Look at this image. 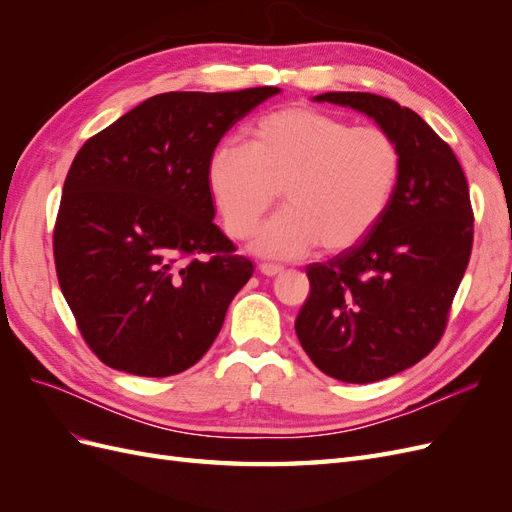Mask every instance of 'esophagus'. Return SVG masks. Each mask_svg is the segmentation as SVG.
<instances>
[{
	"label": "esophagus",
	"mask_w": 512,
	"mask_h": 512,
	"mask_svg": "<svg viewBox=\"0 0 512 512\" xmlns=\"http://www.w3.org/2000/svg\"><path fill=\"white\" fill-rule=\"evenodd\" d=\"M282 271H284V267L271 265V262H262V265H260V273L267 275V277H275V275H280Z\"/></svg>",
	"instance_id": "34e87169"
}]
</instances>
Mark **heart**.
<instances>
[{
  "label": "heart",
  "instance_id": "1",
  "mask_svg": "<svg viewBox=\"0 0 512 512\" xmlns=\"http://www.w3.org/2000/svg\"><path fill=\"white\" fill-rule=\"evenodd\" d=\"M404 173L395 138L374 126L309 106L256 121L250 145L211 151L207 183L232 239L250 235L282 190L286 207L252 239L267 258H299L320 243L342 254L371 235L389 211Z\"/></svg>",
  "mask_w": 512,
  "mask_h": 512
}]
</instances>
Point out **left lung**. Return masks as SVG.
I'll return each mask as SVG.
<instances>
[{
  "mask_svg": "<svg viewBox=\"0 0 512 512\" xmlns=\"http://www.w3.org/2000/svg\"><path fill=\"white\" fill-rule=\"evenodd\" d=\"M314 100L365 113L404 156L393 203L371 235L305 269L312 290L294 322L320 371L367 384L399 374L438 346L472 254L470 190L453 149L410 108L363 91Z\"/></svg>",
  "mask_w": 512,
  "mask_h": 512,
  "instance_id": "left-lung-1",
  "label": "left lung"
}]
</instances>
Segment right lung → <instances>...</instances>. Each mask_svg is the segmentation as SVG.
Masks as SVG:
<instances>
[{"label": "right lung", "mask_w": 512, "mask_h": 512, "mask_svg": "<svg viewBox=\"0 0 512 512\" xmlns=\"http://www.w3.org/2000/svg\"><path fill=\"white\" fill-rule=\"evenodd\" d=\"M280 91H168L76 153L53 254L61 292L104 365L166 378L215 342L254 265L213 224L207 162L239 119Z\"/></svg>", "instance_id": "1"}]
</instances>
